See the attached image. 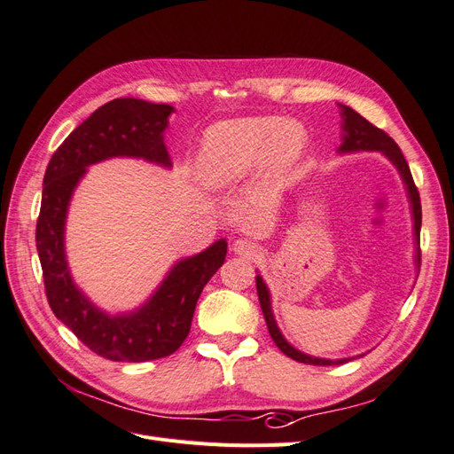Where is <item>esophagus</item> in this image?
Wrapping results in <instances>:
<instances>
[{
    "label": "esophagus",
    "instance_id": "esophagus-1",
    "mask_svg": "<svg viewBox=\"0 0 454 454\" xmlns=\"http://www.w3.org/2000/svg\"><path fill=\"white\" fill-rule=\"evenodd\" d=\"M232 252H235L237 255L248 257V259H257L261 254L259 246L250 239H237L235 242H232Z\"/></svg>",
    "mask_w": 454,
    "mask_h": 454
}]
</instances>
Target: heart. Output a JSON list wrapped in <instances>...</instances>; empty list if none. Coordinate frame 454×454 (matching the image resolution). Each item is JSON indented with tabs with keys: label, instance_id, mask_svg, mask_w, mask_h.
Wrapping results in <instances>:
<instances>
[{
	"label": "heart",
	"instance_id": "1",
	"mask_svg": "<svg viewBox=\"0 0 454 454\" xmlns=\"http://www.w3.org/2000/svg\"><path fill=\"white\" fill-rule=\"evenodd\" d=\"M307 144L301 122L272 115L222 121L206 130L197 151L195 172L210 191L239 185L259 162L265 182H277L303 155Z\"/></svg>",
	"mask_w": 454,
	"mask_h": 454
}]
</instances>
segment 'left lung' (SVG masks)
<instances>
[{
	"label": "left lung",
	"instance_id": "left-lung-1",
	"mask_svg": "<svg viewBox=\"0 0 454 454\" xmlns=\"http://www.w3.org/2000/svg\"><path fill=\"white\" fill-rule=\"evenodd\" d=\"M337 107H339V115H340V145L337 147V153L339 155H352V153H364V151H379L384 159H388L392 162V167L402 177V184L405 187V195L409 200L411 222H413V244H415L413 263H415L417 274H419V267H420L419 240H420V225H422V208H420L419 191L415 187L413 176H411L409 164L402 153V149L397 147V144L390 138L387 132H382L380 129L371 125L367 119H364L358 112H354L352 107H348L345 104H337ZM255 286H257L259 305H261V310H263L269 333L274 340V345H277L287 356V358H292L301 364H310V365H339V364H345V362H350L354 358H360V356H364V354H358V356H347V358L332 360V358H318V356H310L303 350L295 348L280 332L277 318H274V312H272L270 290L259 272L255 274Z\"/></svg>",
	"mask_w": 454,
	"mask_h": 454
}]
</instances>
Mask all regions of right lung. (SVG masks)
Segmentation results:
<instances>
[{"instance_id": "add662e5", "label": "right lung", "mask_w": 454, "mask_h": 454, "mask_svg": "<svg viewBox=\"0 0 454 454\" xmlns=\"http://www.w3.org/2000/svg\"><path fill=\"white\" fill-rule=\"evenodd\" d=\"M174 106L115 98L81 122L54 151L43 177L35 246L54 316L81 342L114 362H149L170 356L189 335L204 286L223 265L227 240L180 257L140 307L107 312L75 284L66 255V219L89 167L107 159H140L172 168L164 132Z\"/></svg>"}]
</instances>
